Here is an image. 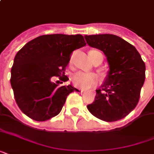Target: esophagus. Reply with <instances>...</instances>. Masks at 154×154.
Returning <instances> with one entry per match:
<instances>
[{
  "label": "esophagus",
  "instance_id": "obj_1",
  "mask_svg": "<svg viewBox=\"0 0 154 154\" xmlns=\"http://www.w3.org/2000/svg\"><path fill=\"white\" fill-rule=\"evenodd\" d=\"M80 91H81V93H84L85 92V89H80Z\"/></svg>",
  "mask_w": 154,
  "mask_h": 154
}]
</instances>
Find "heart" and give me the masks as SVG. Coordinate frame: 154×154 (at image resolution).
<instances>
[{
    "instance_id": "obj_1",
    "label": "heart",
    "mask_w": 154,
    "mask_h": 154,
    "mask_svg": "<svg viewBox=\"0 0 154 154\" xmlns=\"http://www.w3.org/2000/svg\"><path fill=\"white\" fill-rule=\"evenodd\" d=\"M91 51L99 52L97 50H91ZM71 80L75 86L80 87L82 89H88L97 85V83L98 82V76L94 72H77L72 75Z\"/></svg>"
}]
</instances>
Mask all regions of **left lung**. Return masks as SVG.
<instances>
[{"label":"left lung","instance_id":"8db88e82","mask_svg":"<svg viewBox=\"0 0 154 154\" xmlns=\"http://www.w3.org/2000/svg\"><path fill=\"white\" fill-rule=\"evenodd\" d=\"M87 44L105 53L109 71L94 101L87 109L94 117L112 122L133 111L146 78V64L136 48L112 34L85 36Z\"/></svg>","mask_w":154,"mask_h":154}]
</instances>
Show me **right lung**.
Instances as JSON below:
<instances>
[{"mask_svg": "<svg viewBox=\"0 0 154 154\" xmlns=\"http://www.w3.org/2000/svg\"><path fill=\"white\" fill-rule=\"evenodd\" d=\"M85 45L80 34L43 35L17 52L11 69L10 83L16 102L26 116L45 122L59 114L68 95L78 89L71 85L59 86L52 80L59 77L67 82L65 71L71 54Z\"/></svg>", "mask_w": 154, "mask_h": 154, "instance_id": "obj_1", "label": "right lung"}]
</instances>
